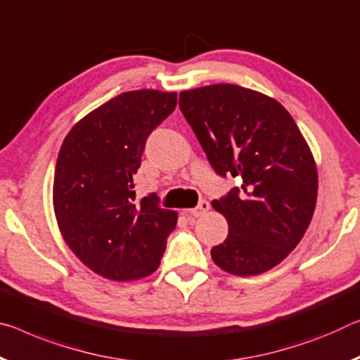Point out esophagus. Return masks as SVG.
Returning a JSON list of instances; mask_svg holds the SVG:
<instances>
[{
  "label": "esophagus",
  "instance_id": "1",
  "mask_svg": "<svg viewBox=\"0 0 360 360\" xmlns=\"http://www.w3.org/2000/svg\"><path fill=\"white\" fill-rule=\"evenodd\" d=\"M208 210H210V203H208L207 200H202L200 203L197 205L195 208L186 210V213H187V214H191V216H195V218H198V216H202V214L207 213Z\"/></svg>",
  "mask_w": 360,
  "mask_h": 360
}]
</instances>
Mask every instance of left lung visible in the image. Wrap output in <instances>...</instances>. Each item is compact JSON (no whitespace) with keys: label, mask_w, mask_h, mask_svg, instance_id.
<instances>
[{"label":"left lung","mask_w":360,"mask_h":360,"mask_svg":"<svg viewBox=\"0 0 360 360\" xmlns=\"http://www.w3.org/2000/svg\"><path fill=\"white\" fill-rule=\"evenodd\" d=\"M179 107L221 176L242 178L211 205L229 233L211 258L233 276H258L282 262L309 227L317 167L304 136L281 102L219 83L179 93Z\"/></svg>","instance_id":"left-lung-1"}]
</instances>
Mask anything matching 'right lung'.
<instances>
[{"mask_svg":"<svg viewBox=\"0 0 360 360\" xmlns=\"http://www.w3.org/2000/svg\"><path fill=\"white\" fill-rule=\"evenodd\" d=\"M178 94L128 91L94 108L68 131L56 163L53 205L77 258L101 277L129 282L160 266L178 213L155 193L138 200L134 176L146 141L174 110Z\"/></svg>","mask_w":360,"mask_h":360,"instance_id":"obj_1","label":"right lung"}]
</instances>
